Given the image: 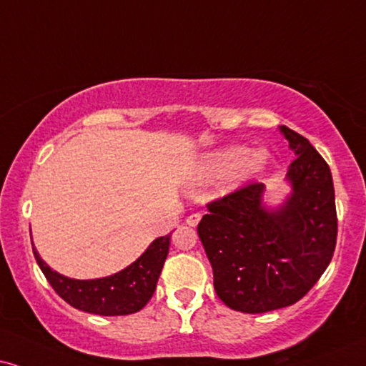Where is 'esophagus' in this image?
Returning a JSON list of instances; mask_svg holds the SVG:
<instances>
[{"label":"esophagus","instance_id":"obj_1","mask_svg":"<svg viewBox=\"0 0 366 366\" xmlns=\"http://www.w3.org/2000/svg\"><path fill=\"white\" fill-rule=\"evenodd\" d=\"M199 221H201V214H199V212H194V214L187 216L186 223H187L189 226H197Z\"/></svg>","mask_w":366,"mask_h":366}]
</instances>
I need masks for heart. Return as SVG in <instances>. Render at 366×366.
Listing matches in <instances>:
<instances>
[{
	"mask_svg": "<svg viewBox=\"0 0 366 366\" xmlns=\"http://www.w3.org/2000/svg\"><path fill=\"white\" fill-rule=\"evenodd\" d=\"M268 164L267 150H253L239 145H231L226 149L211 152L204 155L197 165V177L202 180L221 179L231 174L233 182H244L262 174Z\"/></svg>",
	"mask_w": 366,
	"mask_h": 366,
	"instance_id": "obj_1",
	"label": "heart"
}]
</instances>
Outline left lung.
Here are the masks:
<instances>
[{"mask_svg":"<svg viewBox=\"0 0 366 366\" xmlns=\"http://www.w3.org/2000/svg\"><path fill=\"white\" fill-rule=\"evenodd\" d=\"M279 129L295 154L285 175L289 196L267 206L265 186L249 184L207 204L197 224L217 297L239 312L292 306L325 274L336 247L330 165L307 138Z\"/></svg>","mask_w":366,"mask_h":366,"instance_id":"obj_1","label":"left lung"}]
</instances>
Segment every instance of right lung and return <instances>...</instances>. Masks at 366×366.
<instances>
[{
  "label": "right lung",
  "instance_id": "right-lung-1",
  "mask_svg": "<svg viewBox=\"0 0 366 366\" xmlns=\"http://www.w3.org/2000/svg\"><path fill=\"white\" fill-rule=\"evenodd\" d=\"M169 247L170 234L157 238L132 265L118 274L91 280L71 279L52 270L41 260L35 247L34 255L49 284L72 307L98 316H127L140 311L152 299Z\"/></svg>",
  "mask_w": 366,
  "mask_h": 366
}]
</instances>
